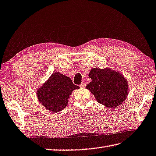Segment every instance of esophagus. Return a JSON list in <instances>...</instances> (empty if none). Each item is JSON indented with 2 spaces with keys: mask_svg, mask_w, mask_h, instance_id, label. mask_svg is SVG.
<instances>
[{
  "mask_svg": "<svg viewBox=\"0 0 156 156\" xmlns=\"http://www.w3.org/2000/svg\"><path fill=\"white\" fill-rule=\"evenodd\" d=\"M80 86L81 88H84L85 86H86V84L85 83H81V84L80 85Z\"/></svg>",
  "mask_w": 156,
  "mask_h": 156,
  "instance_id": "34e87169",
  "label": "esophagus"
}]
</instances>
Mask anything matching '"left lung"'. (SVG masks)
<instances>
[{
  "label": "left lung",
  "instance_id": "1",
  "mask_svg": "<svg viewBox=\"0 0 156 156\" xmlns=\"http://www.w3.org/2000/svg\"><path fill=\"white\" fill-rule=\"evenodd\" d=\"M92 81L86 86L97 101L109 108L121 105L128 95V82L119 73L93 68L88 74Z\"/></svg>",
  "mask_w": 156,
  "mask_h": 156
}]
</instances>
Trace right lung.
Segmentation results:
<instances>
[{
	"instance_id": "obj_1",
	"label": "right lung",
	"mask_w": 156,
	"mask_h": 156,
	"mask_svg": "<svg viewBox=\"0 0 156 156\" xmlns=\"http://www.w3.org/2000/svg\"><path fill=\"white\" fill-rule=\"evenodd\" d=\"M80 88L70 77L54 73L37 90L38 100L45 108L52 112H58L66 108L69 96L73 90Z\"/></svg>"
}]
</instances>
